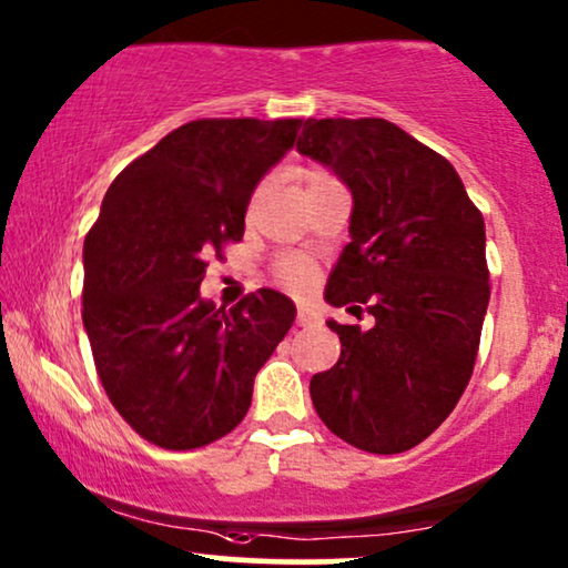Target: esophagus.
I'll return each mask as SVG.
<instances>
[{"label": "esophagus", "mask_w": 568, "mask_h": 568, "mask_svg": "<svg viewBox=\"0 0 568 568\" xmlns=\"http://www.w3.org/2000/svg\"><path fill=\"white\" fill-rule=\"evenodd\" d=\"M297 323H300V326H315V323H321V315L315 313L311 305H300L297 307Z\"/></svg>", "instance_id": "1"}]
</instances>
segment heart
I'll return each mask as SVG.
<instances>
[{"label": "heart", "mask_w": 568, "mask_h": 568, "mask_svg": "<svg viewBox=\"0 0 568 568\" xmlns=\"http://www.w3.org/2000/svg\"><path fill=\"white\" fill-rule=\"evenodd\" d=\"M326 176H331V174L321 172V169H313V172L307 174V182L326 180ZM311 276H313V271H311V266H307L305 261H297V257H292V261H284V266H282V278H284L286 284H292V286H302V284L311 282Z\"/></svg>", "instance_id": "obj_1"}]
</instances>
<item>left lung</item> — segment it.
Instances as JSON below:
<instances>
[{
  "mask_svg": "<svg viewBox=\"0 0 568 568\" xmlns=\"http://www.w3.org/2000/svg\"><path fill=\"white\" fill-rule=\"evenodd\" d=\"M297 151L352 193L326 302L375 318L367 331L326 321L342 357L313 375V407L347 444L402 454L452 415L473 375L490 300L483 213L444 156L378 116L307 120Z\"/></svg>",
  "mask_w": 568,
  "mask_h": 568,
  "instance_id": "8db88e82",
  "label": "left lung"
}]
</instances>
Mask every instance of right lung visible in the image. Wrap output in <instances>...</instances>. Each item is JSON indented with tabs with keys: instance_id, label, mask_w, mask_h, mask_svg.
Masks as SVG:
<instances>
[{
	"instance_id": "obj_1",
	"label": "right lung",
	"mask_w": 568,
	"mask_h": 568,
	"mask_svg": "<svg viewBox=\"0 0 568 568\" xmlns=\"http://www.w3.org/2000/svg\"><path fill=\"white\" fill-rule=\"evenodd\" d=\"M302 120H195L112 182L83 245V326L104 392L132 430L187 452L232 433L297 307L257 290L201 297L205 257L245 232L257 182Z\"/></svg>"
}]
</instances>
